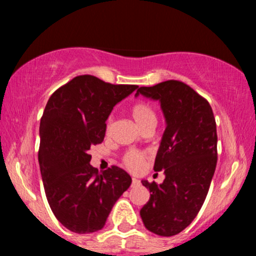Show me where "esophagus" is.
<instances>
[{"label":"esophagus","instance_id":"obj_1","mask_svg":"<svg viewBox=\"0 0 256 256\" xmlns=\"http://www.w3.org/2000/svg\"><path fill=\"white\" fill-rule=\"evenodd\" d=\"M140 184V180H138L137 178H132V186H134V185H138Z\"/></svg>","mask_w":256,"mask_h":256}]
</instances>
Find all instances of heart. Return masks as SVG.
Masks as SVG:
<instances>
[{
    "mask_svg": "<svg viewBox=\"0 0 256 256\" xmlns=\"http://www.w3.org/2000/svg\"><path fill=\"white\" fill-rule=\"evenodd\" d=\"M130 114L134 119V122H136V125L140 128L142 131H144L146 128H152L156 124V116H155V112L152 108L149 106L146 102L138 101L136 104H134L130 108ZM112 128H113V119L110 118L107 120V126H106V131L110 132ZM122 164L128 170H130L132 172L140 171L143 167L144 164V156H143L140 152L131 150L128 152L122 158Z\"/></svg>",
    "mask_w": 256,
    "mask_h": 256,
    "instance_id": "heart-1",
    "label": "heart"
}]
</instances>
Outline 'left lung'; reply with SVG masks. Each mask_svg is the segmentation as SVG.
I'll return each instance as SVG.
<instances>
[{
	"label": "left lung",
	"instance_id": "obj_1",
	"mask_svg": "<svg viewBox=\"0 0 256 256\" xmlns=\"http://www.w3.org/2000/svg\"><path fill=\"white\" fill-rule=\"evenodd\" d=\"M140 94L160 102L166 120L154 164L165 180H142L150 198L140 214L152 234L174 236L192 224L210 190L218 160L216 119L207 100L183 82L140 86Z\"/></svg>",
	"mask_w": 256,
	"mask_h": 256
}]
</instances>
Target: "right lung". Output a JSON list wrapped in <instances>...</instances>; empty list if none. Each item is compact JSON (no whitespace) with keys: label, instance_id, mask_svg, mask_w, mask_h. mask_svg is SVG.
Here are the masks:
<instances>
[{"label":"right lung","instance_id":"right-lung-1","mask_svg":"<svg viewBox=\"0 0 256 256\" xmlns=\"http://www.w3.org/2000/svg\"><path fill=\"white\" fill-rule=\"evenodd\" d=\"M137 85H114L78 76L48 100L40 125V174L46 200L58 222L76 234L101 230L132 179L112 166L100 173L90 165V148L106 134V120Z\"/></svg>","mask_w":256,"mask_h":256}]
</instances>
